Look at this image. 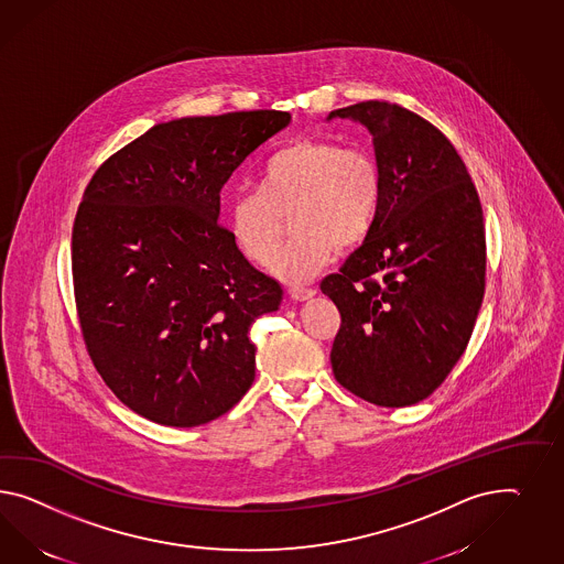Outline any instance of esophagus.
I'll return each mask as SVG.
<instances>
[{
    "label": "esophagus",
    "mask_w": 564,
    "mask_h": 564,
    "mask_svg": "<svg viewBox=\"0 0 564 564\" xmlns=\"http://www.w3.org/2000/svg\"><path fill=\"white\" fill-rule=\"evenodd\" d=\"M290 295L295 302H307L316 295V290H310V288H291Z\"/></svg>",
    "instance_id": "1"
}]
</instances>
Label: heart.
I'll list each match as a JSON object with an SVG mask.
<instances>
[{
	"label": "heart",
	"mask_w": 564,
	"mask_h": 564,
	"mask_svg": "<svg viewBox=\"0 0 564 564\" xmlns=\"http://www.w3.org/2000/svg\"><path fill=\"white\" fill-rule=\"evenodd\" d=\"M381 203L378 162L330 139H297L271 153L260 167V188L229 203V229L243 257L269 264L291 212V240L273 271L288 283H305L338 248L364 242Z\"/></svg>",
	"instance_id": "b5f03b06"
}]
</instances>
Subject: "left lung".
Returning a JSON list of instances; mask_svg holds the SVG:
<instances>
[{
    "label": "left lung",
    "instance_id": "left-lung-1",
    "mask_svg": "<svg viewBox=\"0 0 564 564\" xmlns=\"http://www.w3.org/2000/svg\"><path fill=\"white\" fill-rule=\"evenodd\" d=\"M336 117L371 133L381 203L364 243L321 283L340 312L330 364L355 397L411 406L442 386L473 336L487 271L480 198L452 141L423 117L380 100Z\"/></svg>",
    "mask_w": 564,
    "mask_h": 564
}]
</instances>
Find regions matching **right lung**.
I'll use <instances>...</instances> for the list:
<instances>
[{"mask_svg":"<svg viewBox=\"0 0 564 564\" xmlns=\"http://www.w3.org/2000/svg\"><path fill=\"white\" fill-rule=\"evenodd\" d=\"M290 121L248 110L153 124L84 191L72 234L82 336L112 394L153 423L205 425L254 381L248 330L283 290L217 221L219 193Z\"/></svg>","mask_w":564,"mask_h":564,"instance_id":"right-lung-1","label":"right lung"}]
</instances>
